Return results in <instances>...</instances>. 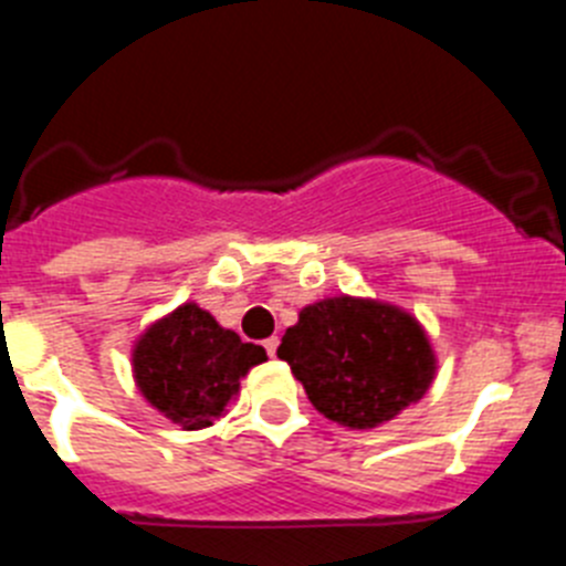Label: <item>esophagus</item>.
<instances>
[{"label": "esophagus", "instance_id": "esophagus-1", "mask_svg": "<svg viewBox=\"0 0 566 566\" xmlns=\"http://www.w3.org/2000/svg\"><path fill=\"white\" fill-rule=\"evenodd\" d=\"M263 345H266L269 357H274V354H277V345H280V339H277V337H269L266 343H263Z\"/></svg>", "mask_w": 566, "mask_h": 566}]
</instances>
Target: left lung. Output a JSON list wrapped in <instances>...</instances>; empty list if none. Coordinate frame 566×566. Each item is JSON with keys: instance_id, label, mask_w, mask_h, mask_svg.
<instances>
[{"instance_id": "1", "label": "left lung", "mask_w": 566, "mask_h": 566, "mask_svg": "<svg viewBox=\"0 0 566 566\" xmlns=\"http://www.w3.org/2000/svg\"><path fill=\"white\" fill-rule=\"evenodd\" d=\"M277 357L332 422L368 431L419 402L437 377V354L419 319L365 297H326L300 312Z\"/></svg>"}]
</instances>
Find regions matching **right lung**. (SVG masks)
I'll use <instances>...</instances> for the list:
<instances>
[{
	"label": "right lung",
	"mask_w": 566,
	"mask_h": 566,
	"mask_svg": "<svg viewBox=\"0 0 566 566\" xmlns=\"http://www.w3.org/2000/svg\"><path fill=\"white\" fill-rule=\"evenodd\" d=\"M263 359V345L243 343L198 303H184L135 339L133 377L155 411L201 431L227 413L240 379Z\"/></svg>",
	"instance_id": "right-lung-1"
}]
</instances>
